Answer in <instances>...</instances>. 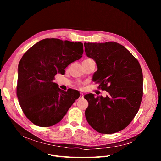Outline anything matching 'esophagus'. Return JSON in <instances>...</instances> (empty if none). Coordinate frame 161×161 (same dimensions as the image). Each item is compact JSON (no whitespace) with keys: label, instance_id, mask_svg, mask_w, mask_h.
<instances>
[{"label":"esophagus","instance_id":"esophagus-1","mask_svg":"<svg viewBox=\"0 0 161 161\" xmlns=\"http://www.w3.org/2000/svg\"><path fill=\"white\" fill-rule=\"evenodd\" d=\"M80 97L81 98H83V94L82 93V92H80Z\"/></svg>","mask_w":161,"mask_h":161}]
</instances>
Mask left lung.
<instances>
[{
	"mask_svg": "<svg viewBox=\"0 0 161 161\" xmlns=\"http://www.w3.org/2000/svg\"><path fill=\"white\" fill-rule=\"evenodd\" d=\"M86 55L96 62L93 80L108 92L105 98L92 93L84 96L85 112L92 129L101 134L124 129L138 113L143 96V74L137 59L117 42L84 43Z\"/></svg>",
	"mask_w": 161,
	"mask_h": 161,
	"instance_id": "8db88e82",
	"label": "left lung"
}]
</instances>
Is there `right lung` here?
<instances>
[{"instance_id":"1","label":"right lung","mask_w":161,"mask_h":161,"mask_svg":"<svg viewBox=\"0 0 161 161\" xmlns=\"http://www.w3.org/2000/svg\"><path fill=\"white\" fill-rule=\"evenodd\" d=\"M83 53L81 42L46 38L23 55L18 65L17 96L24 114L32 123L47 127L60 122L79 98L78 91H64L53 81Z\"/></svg>"}]
</instances>
